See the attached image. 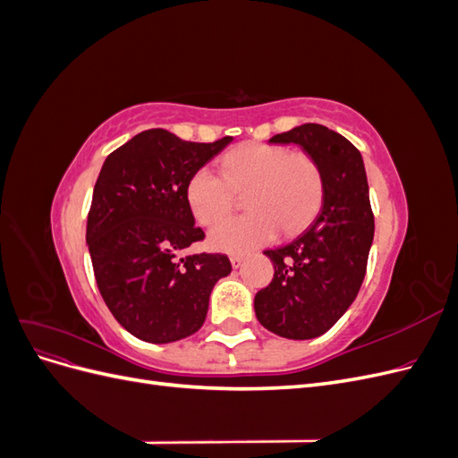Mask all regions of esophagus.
I'll return each mask as SVG.
<instances>
[{"instance_id": "1", "label": "esophagus", "mask_w": 458, "mask_h": 458, "mask_svg": "<svg viewBox=\"0 0 458 458\" xmlns=\"http://www.w3.org/2000/svg\"><path fill=\"white\" fill-rule=\"evenodd\" d=\"M242 261H244V256H242V254H233V256H231V266H233L234 269L241 267Z\"/></svg>"}]
</instances>
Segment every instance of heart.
I'll return each instance as SVG.
<instances>
[{
    "mask_svg": "<svg viewBox=\"0 0 458 458\" xmlns=\"http://www.w3.org/2000/svg\"><path fill=\"white\" fill-rule=\"evenodd\" d=\"M221 178L200 168L187 183V200L202 225H216L231 209L233 190L247 189L251 212L212 229L214 250L242 254L271 242L279 229L294 233L310 221L323 199V174L308 152L267 143H248L221 160Z\"/></svg>",
    "mask_w": 458,
    "mask_h": 458,
    "instance_id": "b5f03b06",
    "label": "heart"
}]
</instances>
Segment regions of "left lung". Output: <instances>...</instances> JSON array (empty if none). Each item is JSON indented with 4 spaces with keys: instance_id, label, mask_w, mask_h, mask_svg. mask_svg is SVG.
Instances as JSON below:
<instances>
[{
    "instance_id": "obj_1",
    "label": "left lung",
    "mask_w": 458,
    "mask_h": 458,
    "mask_svg": "<svg viewBox=\"0 0 458 458\" xmlns=\"http://www.w3.org/2000/svg\"><path fill=\"white\" fill-rule=\"evenodd\" d=\"M269 143H296L323 174V204L296 239L266 254L275 266L269 286L254 298L258 321L290 340L325 335L348 311L363 284L374 216L363 157L344 135L303 123Z\"/></svg>"
}]
</instances>
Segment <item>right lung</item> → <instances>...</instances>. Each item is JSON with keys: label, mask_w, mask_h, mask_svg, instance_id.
I'll list each match as a JSON object with an SVG mask.
<instances>
[{"label": "right lung", "mask_w": 458, "mask_h": 458, "mask_svg": "<svg viewBox=\"0 0 458 458\" xmlns=\"http://www.w3.org/2000/svg\"><path fill=\"white\" fill-rule=\"evenodd\" d=\"M231 141L192 143L157 128L103 164L86 242L106 308L135 338L168 344L195 335L214 284L231 273L225 254L179 258L204 239L187 200L189 179Z\"/></svg>", "instance_id": "add662e5"}]
</instances>
